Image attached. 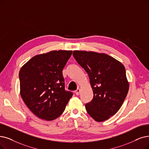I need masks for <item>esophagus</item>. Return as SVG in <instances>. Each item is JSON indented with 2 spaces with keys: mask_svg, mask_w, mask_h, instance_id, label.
<instances>
[{
  "mask_svg": "<svg viewBox=\"0 0 149 149\" xmlns=\"http://www.w3.org/2000/svg\"><path fill=\"white\" fill-rule=\"evenodd\" d=\"M80 91H81L80 88H77V90L75 91V94H76V95H79V93H80Z\"/></svg>",
  "mask_w": 149,
  "mask_h": 149,
  "instance_id": "1",
  "label": "esophagus"
}]
</instances>
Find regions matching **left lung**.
I'll return each instance as SVG.
<instances>
[{
	"label": "left lung",
	"instance_id": "8db88e82",
	"mask_svg": "<svg viewBox=\"0 0 149 149\" xmlns=\"http://www.w3.org/2000/svg\"><path fill=\"white\" fill-rule=\"evenodd\" d=\"M76 61L88 75L93 93L86 104L88 114L97 122H103L119 110L129 89L125 68L116 58L104 53L74 51Z\"/></svg>",
	"mask_w": 149,
	"mask_h": 149
}]
</instances>
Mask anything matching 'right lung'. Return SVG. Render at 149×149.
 Listing matches in <instances>:
<instances>
[{
  "label": "right lung",
  "instance_id": "obj_1",
  "mask_svg": "<svg viewBox=\"0 0 149 149\" xmlns=\"http://www.w3.org/2000/svg\"><path fill=\"white\" fill-rule=\"evenodd\" d=\"M72 51H51L33 56L19 71L24 102L41 119L51 121L63 112L73 96L65 91L62 70Z\"/></svg>",
  "mask_w": 149,
  "mask_h": 149
}]
</instances>
